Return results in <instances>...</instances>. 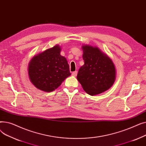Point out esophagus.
<instances>
[{"mask_svg": "<svg viewBox=\"0 0 146 146\" xmlns=\"http://www.w3.org/2000/svg\"><path fill=\"white\" fill-rule=\"evenodd\" d=\"M77 73H78L77 71H74V72H72V76H76V75H77Z\"/></svg>", "mask_w": 146, "mask_h": 146, "instance_id": "obj_1", "label": "esophagus"}]
</instances>
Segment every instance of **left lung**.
<instances>
[{
  "label": "left lung",
  "mask_w": 146,
  "mask_h": 146,
  "mask_svg": "<svg viewBox=\"0 0 146 146\" xmlns=\"http://www.w3.org/2000/svg\"><path fill=\"white\" fill-rule=\"evenodd\" d=\"M84 64L77 79L86 92L94 96L108 90L116 79V69L112 60L97 47L83 45Z\"/></svg>",
  "instance_id": "1"
}]
</instances>
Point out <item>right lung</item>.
Instances as JSON below:
<instances>
[{"label": "right lung", "instance_id": "right-lung-1", "mask_svg": "<svg viewBox=\"0 0 146 146\" xmlns=\"http://www.w3.org/2000/svg\"><path fill=\"white\" fill-rule=\"evenodd\" d=\"M56 45L34 56L28 64L29 79L34 86L50 92L59 87L71 75L66 58L60 55Z\"/></svg>", "mask_w": 146, "mask_h": 146}]
</instances>
